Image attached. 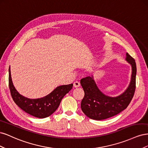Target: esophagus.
<instances>
[{
    "label": "esophagus",
    "mask_w": 148,
    "mask_h": 148,
    "mask_svg": "<svg viewBox=\"0 0 148 148\" xmlns=\"http://www.w3.org/2000/svg\"><path fill=\"white\" fill-rule=\"evenodd\" d=\"M73 84H74V86L75 88H78L80 86V82L79 81H76L74 82Z\"/></svg>",
    "instance_id": "obj_1"
}]
</instances>
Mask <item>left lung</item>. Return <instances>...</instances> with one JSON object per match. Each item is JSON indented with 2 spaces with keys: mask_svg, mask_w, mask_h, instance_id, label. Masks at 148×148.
Listing matches in <instances>:
<instances>
[{
  "mask_svg": "<svg viewBox=\"0 0 148 148\" xmlns=\"http://www.w3.org/2000/svg\"><path fill=\"white\" fill-rule=\"evenodd\" d=\"M126 60L132 65L131 81L128 87L117 97H110L103 94L97 88L93 77H87L80 80L84 92L81 108L88 117L101 120L113 117L125 110L130 103L136 88V65L135 59L126 53Z\"/></svg>",
  "mask_w": 148,
  "mask_h": 148,
  "instance_id": "1",
  "label": "left lung"
}]
</instances>
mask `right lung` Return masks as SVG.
Returning <instances> with one entry per match:
<instances>
[{
  "mask_svg": "<svg viewBox=\"0 0 148 148\" xmlns=\"http://www.w3.org/2000/svg\"><path fill=\"white\" fill-rule=\"evenodd\" d=\"M8 72V84L13 101L25 112L37 118H46L52 114L59 107L64 96L73 88V84L62 85L57 87L45 97L39 99H29L21 95L16 90L12 83L10 68Z\"/></svg>",
  "mask_w": 148,
  "mask_h": 148,
  "instance_id": "add662e5",
  "label": "right lung"
}]
</instances>
